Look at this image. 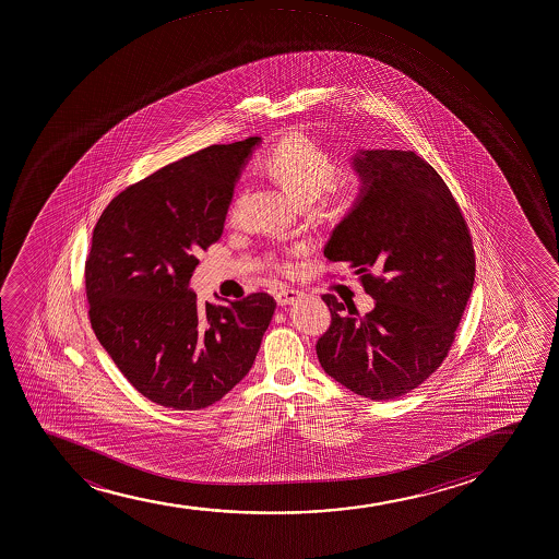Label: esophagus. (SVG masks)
<instances>
[{"label":"esophagus","instance_id":"1","mask_svg":"<svg viewBox=\"0 0 559 559\" xmlns=\"http://www.w3.org/2000/svg\"><path fill=\"white\" fill-rule=\"evenodd\" d=\"M302 297V292L299 289H283V292H278L275 295L276 302L281 305V307H286V305H294L295 301H299Z\"/></svg>","mask_w":559,"mask_h":559}]
</instances>
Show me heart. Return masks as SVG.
<instances>
[{"label":"heart","instance_id":"1","mask_svg":"<svg viewBox=\"0 0 559 559\" xmlns=\"http://www.w3.org/2000/svg\"><path fill=\"white\" fill-rule=\"evenodd\" d=\"M260 167L292 199L302 204L314 201L338 173V164L331 152L302 130L286 133L275 148L262 157ZM278 267L289 270L292 264L281 262Z\"/></svg>","mask_w":559,"mask_h":559}]
</instances>
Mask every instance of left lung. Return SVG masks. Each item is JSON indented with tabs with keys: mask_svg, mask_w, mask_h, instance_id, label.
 Masks as SVG:
<instances>
[{
	"mask_svg": "<svg viewBox=\"0 0 559 559\" xmlns=\"http://www.w3.org/2000/svg\"><path fill=\"white\" fill-rule=\"evenodd\" d=\"M357 199L325 245L360 275L373 310L323 295L331 326L316 344L326 376L376 402L424 383L452 347L476 258L452 191L411 151H358Z\"/></svg>",
	"mask_w": 559,
	"mask_h": 559,
	"instance_id": "8db88e82",
	"label": "left lung"
}]
</instances>
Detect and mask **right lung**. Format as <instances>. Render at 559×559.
<instances>
[{"instance_id": "right-lung-1", "label": "right lung", "mask_w": 559, "mask_h": 559, "mask_svg": "<svg viewBox=\"0 0 559 559\" xmlns=\"http://www.w3.org/2000/svg\"><path fill=\"white\" fill-rule=\"evenodd\" d=\"M260 143L182 157L117 194L96 223L85 264L91 325L122 376L162 407L219 402L251 370L275 312L267 294L199 307L189 288L194 254L221 238Z\"/></svg>"}]
</instances>
